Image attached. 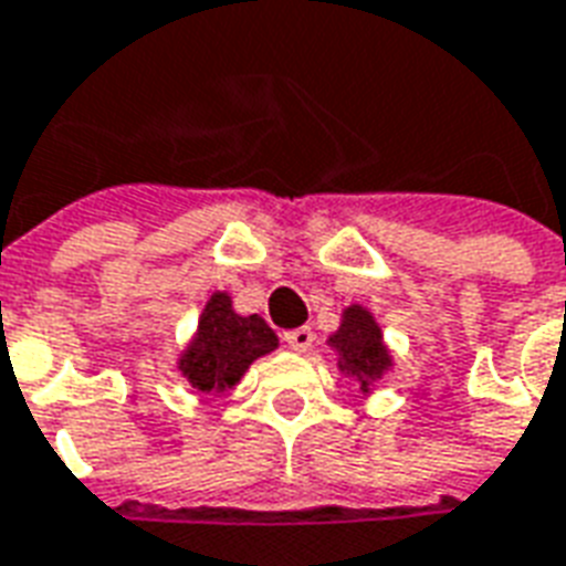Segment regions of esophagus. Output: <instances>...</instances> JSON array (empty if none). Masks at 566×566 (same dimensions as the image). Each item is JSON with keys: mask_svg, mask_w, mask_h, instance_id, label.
I'll use <instances>...</instances> for the list:
<instances>
[{"mask_svg": "<svg viewBox=\"0 0 566 566\" xmlns=\"http://www.w3.org/2000/svg\"><path fill=\"white\" fill-rule=\"evenodd\" d=\"M282 342L291 350H300V354H305L308 347H312V342H315V333L308 329V326H296V329H287L282 336Z\"/></svg>", "mask_w": 566, "mask_h": 566, "instance_id": "1", "label": "esophagus"}]
</instances>
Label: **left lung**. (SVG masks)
Listing matches in <instances>:
<instances>
[{"label":"left lung","mask_w":566,"mask_h":566,"mask_svg":"<svg viewBox=\"0 0 566 566\" xmlns=\"http://www.w3.org/2000/svg\"><path fill=\"white\" fill-rule=\"evenodd\" d=\"M333 345L342 350L345 357V368H350L363 387H368V380L378 378L380 371L389 366V357L384 345H380V329L378 324L371 321L366 308L359 305H350L345 312V321H342V329L333 336Z\"/></svg>","instance_id":"obj_1"}]
</instances>
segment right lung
<instances>
[{
	"mask_svg": "<svg viewBox=\"0 0 566 566\" xmlns=\"http://www.w3.org/2000/svg\"><path fill=\"white\" fill-rule=\"evenodd\" d=\"M279 345L266 321L258 315L240 317L230 308L228 294H216L203 308L198 338L188 347L179 368L203 392L233 387L242 371Z\"/></svg>",
	"mask_w": 566,
	"mask_h": 566,
	"instance_id": "obj_1",
	"label": "right lung"
}]
</instances>
